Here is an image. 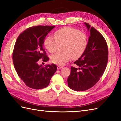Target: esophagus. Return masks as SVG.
Listing matches in <instances>:
<instances>
[{
  "label": "esophagus",
  "mask_w": 121,
  "mask_h": 121,
  "mask_svg": "<svg viewBox=\"0 0 121 121\" xmlns=\"http://www.w3.org/2000/svg\"><path fill=\"white\" fill-rule=\"evenodd\" d=\"M64 67L62 66V65H57V69H61L62 68H63Z\"/></svg>",
  "instance_id": "34e87169"
}]
</instances>
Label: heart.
Instances as JSON below:
<instances>
[{
  "label": "heart",
  "instance_id": "1",
  "mask_svg": "<svg viewBox=\"0 0 121 121\" xmlns=\"http://www.w3.org/2000/svg\"><path fill=\"white\" fill-rule=\"evenodd\" d=\"M64 43L63 52L53 54L51 57L53 63L63 65L72 57L77 59L81 56L86 48L87 36L79 30L70 27H64L54 32V37L47 36L44 45L51 53L56 50L58 44Z\"/></svg>",
  "mask_w": 121,
  "mask_h": 121
}]
</instances>
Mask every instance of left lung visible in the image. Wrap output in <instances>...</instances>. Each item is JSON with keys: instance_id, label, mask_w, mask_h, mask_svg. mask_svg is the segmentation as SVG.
Here are the masks:
<instances>
[{"instance_id": "obj_1", "label": "left lung", "mask_w": 121, "mask_h": 121, "mask_svg": "<svg viewBox=\"0 0 121 121\" xmlns=\"http://www.w3.org/2000/svg\"><path fill=\"white\" fill-rule=\"evenodd\" d=\"M84 24L89 32V37L85 52L74 62L80 71L72 67L68 78L69 87L77 91L93 87L103 75L108 60V45L103 36L88 23Z\"/></svg>"}]
</instances>
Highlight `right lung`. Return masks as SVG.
Segmentation results:
<instances>
[{"instance_id": "1", "label": "right lung", "mask_w": 121, "mask_h": 121, "mask_svg": "<svg viewBox=\"0 0 121 121\" xmlns=\"http://www.w3.org/2000/svg\"><path fill=\"white\" fill-rule=\"evenodd\" d=\"M55 26H37L29 28L17 38L13 53L14 69L27 86L34 89L48 86L57 70L56 65L38 64V61L49 60L44 47V41Z\"/></svg>"}]
</instances>
